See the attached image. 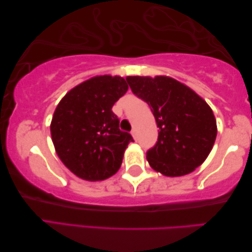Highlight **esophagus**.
Instances as JSON below:
<instances>
[{
    "instance_id": "obj_1",
    "label": "esophagus",
    "mask_w": 252,
    "mask_h": 252,
    "mask_svg": "<svg viewBox=\"0 0 252 252\" xmlns=\"http://www.w3.org/2000/svg\"><path fill=\"white\" fill-rule=\"evenodd\" d=\"M131 134H132L133 138H134L135 141H137V134H136V131H135V130H132V131H131Z\"/></svg>"
}]
</instances>
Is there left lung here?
Instances as JSON below:
<instances>
[{"label":"left lung","mask_w":252,"mask_h":252,"mask_svg":"<svg viewBox=\"0 0 252 252\" xmlns=\"http://www.w3.org/2000/svg\"><path fill=\"white\" fill-rule=\"evenodd\" d=\"M133 94L156 119L158 141L146 153L151 167L167 176L192 172L205 161L217 137L212 109L194 91L170 77H126Z\"/></svg>","instance_id":"1"}]
</instances>
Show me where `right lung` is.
Instances as JSON below:
<instances>
[{
  "instance_id": "1",
  "label": "right lung",
  "mask_w": 252,
  "mask_h": 252,
  "mask_svg": "<svg viewBox=\"0 0 252 252\" xmlns=\"http://www.w3.org/2000/svg\"><path fill=\"white\" fill-rule=\"evenodd\" d=\"M127 89L121 77H94L69 91L57 105L52 141L63 163L79 178L101 181L119 170L133 137L119 129L111 108Z\"/></svg>"
}]
</instances>
